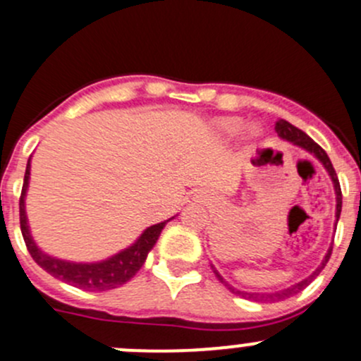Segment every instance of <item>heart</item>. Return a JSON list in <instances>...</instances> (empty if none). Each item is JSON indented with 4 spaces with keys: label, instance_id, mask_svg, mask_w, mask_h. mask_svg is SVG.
Returning a JSON list of instances; mask_svg holds the SVG:
<instances>
[{
    "label": "heart",
    "instance_id": "obj_1",
    "mask_svg": "<svg viewBox=\"0 0 361 361\" xmlns=\"http://www.w3.org/2000/svg\"><path fill=\"white\" fill-rule=\"evenodd\" d=\"M243 126H245V123H243V120L238 118V116H224V118H218L216 122L213 123V129L214 133H216V136L225 137V140H232V137H235L241 133ZM245 134L248 140H255V137L258 136V129L255 126H250L246 127Z\"/></svg>",
    "mask_w": 361,
    "mask_h": 361
}]
</instances>
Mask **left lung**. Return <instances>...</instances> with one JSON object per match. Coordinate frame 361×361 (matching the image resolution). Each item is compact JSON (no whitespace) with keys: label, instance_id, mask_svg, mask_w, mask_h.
I'll return each mask as SVG.
<instances>
[{"label":"left lung","instance_id":"left-lung-1","mask_svg":"<svg viewBox=\"0 0 361 361\" xmlns=\"http://www.w3.org/2000/svg\"><path fill=\"white\" fill-rule=\"evenodd\" d=\"M274 129H276V133H278V136L281 137V140L290 141V143L295 145V147L302 148V150H305V152H309V154L314 155V157L323 164V167H325V169H326V173H329L330 180H332V183H334V190H336V201H337V204H336V225H337L338 216H341V209H342V192H341V185H338V180H337L336 169H334V166H332V162H330V159H329V155H326V152L323 150V148L319 147V145L316 143V141H312L311 137H309L307 134L304 133V130L297 129V127L292 126V123H290V122H286V120L279 118L278 122H276ZM330 255H332V246H330L329 251H326V255H325V257H323L322 264L318 265V269H316V271L312 272L311 276H307V278L302 279V281H298V283H295V285L288 286V288L279 290V292H272V293H250V292H241V290H235L234 286H231L227 281H225L224 278H221V274L216 271V269H214V265H211V267H213V272H214V274H216V278L220 279V281L224 283V285L227 286V288L231 290V292H234V293H238V295H243V297H248V298H251V300H264V298H265V300H267V298H271V300H281V298L292 297V295L298 293V292H300V290H304L305 286H307L309 283H311L312 279H314L316 276H318L319 272H322L323 269H325V265H326V262H329Z\"/></svg>","mask_w":361,"mask_h":361}]
</instances>
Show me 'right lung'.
<instances>
[{
	"mask_svg": "<svg viewBox=\"0 0 361 361\" xmlns=\"http://www.w3.org/2000/svg\"><path fill=\"white\" fill-rule=\"evenodd\" d=\"M29 178H31V157L27 160L24 174V185L23 194H20V231H23V238L27 246V251L31 253L32 260L52 274L54 278L61 279V281L68 283V285L76 286V288L89 290V292H106V290L118 288V286L126 285L130 278L136 276V272L143 267L145 260H147L148 253L157 243L160 232L166 227V224L173 218L160 224L152 225V227L145 228L143 234L136 239L130 246L126 250L118 251V253L111 255L110 258L101 262H69L61 260V258L52 257V255L45 253L38 245L35 243L31 235V228L27 224V214H25V195H27L29 188Z\"/></svg>",
	"mask_w": 361,
	"mask_h": 361,
	"instance_id": "right-lung-1",
	"label": "right lung"
}]
</instances>
